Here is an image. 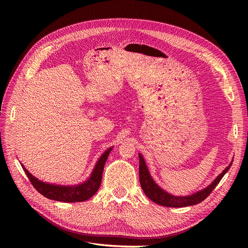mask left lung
<instances>
[{
	"label": "left lung",
	"instance_id": "left-lung-1",
	"mask_svg": "<svg viewBox=\"0 0 248 248\" xmlns=\"http://www.w3.org/2000/svg\"><path fill=\"white\" fill-rule=\"evenodd\" d=\"M140 158V169H139V176H140V187L146 194V196L151 199L155 204L165 206V207H174V208H180V207H187L196 205L198 203H201L203 200H205L210 193L214 190V188L218 185L220 180L223 178V176L227 173V171L230 169L233 160L231 163L224 169L223 172L220 175H218L215 180L212 182L210 185H208L206 188L191 194L187 195V196H175L170 193H168L164 189H162L152 178L149 169L146 165L145 159L142 157V155L139 153Z\"/></svg>",
	"mask_w": 248,
	"mask_h": 248
}]
</instances>
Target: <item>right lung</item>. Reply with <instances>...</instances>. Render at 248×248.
Here are the masks:
<instances>
[{
  "label": "right lung",
  "instance_id": "right-lung-1",
  "mask_svg": "<svg viewBox=\"0 0 248 248\" xmlns=\"http://www.w3.org/2000/svg\"><path fill=\"white\" fill-rule=\"evenodd\" d=\"M111 150H112V147L108 149L100 155V158L97 160L93 170V173L90 174L89 178H87V180L82 182V183L76 184V185L65 186V185L46 183V182L40 181L36 177H34L27 170V169H25L24 165L21 164V166L26 175H27V177L29 178L32 185L34 186V188L39 193L42 194L44 197L51 200L66 202V203L83 202L93 197L99 189V186L101 184L104 164H106Z\"/></svg>",
  "mask_w": 248,
  "mask_h": 248
}]
</instances>
